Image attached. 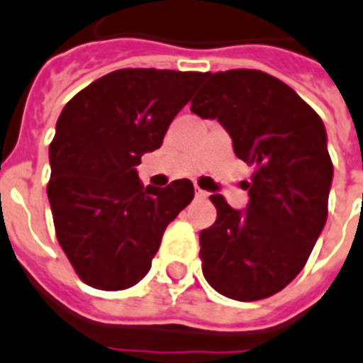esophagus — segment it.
<instances>
[{
	"instance_id": "34e87169",
	"label": "esophagus",
	"mask_w": 363,
	"mask_h": 363,
	"mask_svg": "<svg viewBox=\"0 0 363 363\" xmlns=\"http://www.w3.org/2000/svg\"><path fill=\"white\" fill-rule=\"evenodd\" d=\"M208 195H210V193H208V191H204V189H200V187H196V189H195L196 199H208Z\"/></svg>"
}]
</instances>
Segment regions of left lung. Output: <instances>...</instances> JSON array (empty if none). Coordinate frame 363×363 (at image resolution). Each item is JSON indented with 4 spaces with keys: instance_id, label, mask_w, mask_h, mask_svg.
Masks as SVG:
<instances>
[{
    "instance_id": "left-lung-1",
    "label": "left lung",
    "mask_w": 363,
    "mask_h": 363,
    "mask_svg": "<svg viewBox=\"0 0 363 363\" xmlns=\"http://www.w3.org/2000/svg\"><path fill=\"white\" fill-rule=\"evenodd\" d=\"M191 112L228 131L255 168L247 210L211 195L217 219L200 232L206 281L255 301L283 291L306 266L328 217L333 164L320 116L279 78L255 69L208 72Z\"/></svg>"
}]
</instances>
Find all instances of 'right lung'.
I'll return each instance as SVG.
<instances>
[{
	"instance_id": "1",
	"label": "right lung",
	"mask_w": 363,
	"mask_h": 363,
	"mask_svg": "<svg viewBox=\"0 0 363 363\" xmlns=\"http://www.w3.org/2000/svg\"><path fill=\"white\" fill-rule=\"evenodd\" d=\"M208 72L120 69L78 91L57 118L46 187L57 242L86 285L123 291L152 268L168 223L195 189L144 187L136 167Z\"/></svg>"
}]
</instances>
